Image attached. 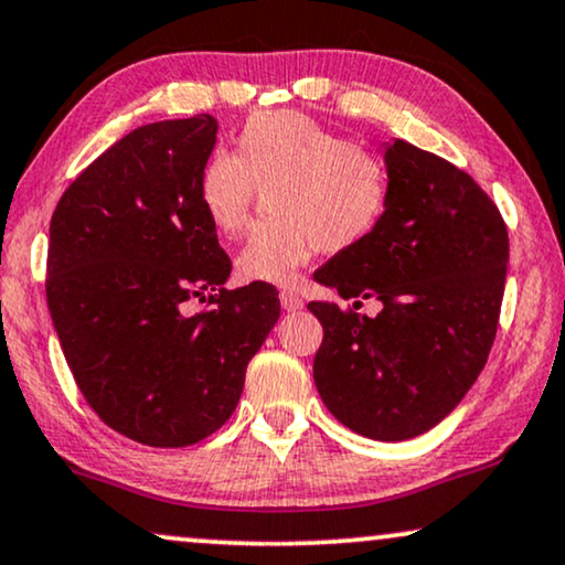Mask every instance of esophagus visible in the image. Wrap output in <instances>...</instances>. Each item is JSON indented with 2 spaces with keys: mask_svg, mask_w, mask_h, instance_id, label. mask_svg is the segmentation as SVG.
Here are the masks:
<instances>
[{
  "mask_svg": "<svg viewBox=\"0 0 565 565\" xmlns=\"http://www.w3.org/2000/svg\"><path fill=\"white\" fill-rule=\"evenodd\" d=\"M278 299H281V307L287 312H295V310H302V297L297 295V291H291V289H281V295H278Z\"/></svg>",
  "mask_w": 565,
  "mask_h": 565,
  "instance_id": "34e87169",
  "label": "esophagus"
}]
</instances>
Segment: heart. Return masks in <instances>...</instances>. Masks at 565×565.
Returning <instances> with one entry per match:
<instances>
[{"label":"heart","mask_w":565,"mask_h":565,"mask_svg":"<svg viewBox=\"0 0 565 565\" xmlns=\"http://www.w3.org/2000/svg\"><path fill=\"white\" fill-rule=\"evenodd\" d=\"M199 204L224 237L268 191V222L253 230L235 268L243 281L291 284L315 250L345 253L374 235L390 204V172L374 149L338 137L295 110L255 113L237 152L214 149L199 172Z\"/></svg>","instance_id":"heart-1"}]
</instances>
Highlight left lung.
Returning a JSON list of instances; mask_svg holds the SVG:
<instances>
[{
    "label": "left lung",
    "mask_w": 565,
    "mask_h": 565,
    "mask_svg": "<svg viewBox=\"0 0 565 565\" xmlns=\"http://www.w3.org/2000/svg\"><path fill=\"white\" fill-rule=\"evenodd\" d=\"M390 204L364 243L318 268L343 299H377L374 318L310 302L322 326L315 385L351 431L403 441L457 408L483 372L503 299L509 232L499 206L431 152L385 149Z\"/></svg>",
    "instance_id": "1"
}]
</instances>
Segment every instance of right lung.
<instances>
[{
    "label": "right lung",
    "mask_w": 565,
    "mask_h": 565,
    "mask_svg": "<svg viewBox=\"0 0 565 565\" xmlns=\"http://www.w3.org/2000/svg\"><path fill=\"white\" fill-rule=\"evenodd\" d=\"M214 145L209 113L139 126L51 216L46 299L66 364L103 424L147 447L224 426L281 315L270 284L224 289L232 260L195 191ZM204 294L207 310L188 313Z\"/></svg>",
    "instance_id": "1"
}]
</instances>
